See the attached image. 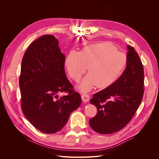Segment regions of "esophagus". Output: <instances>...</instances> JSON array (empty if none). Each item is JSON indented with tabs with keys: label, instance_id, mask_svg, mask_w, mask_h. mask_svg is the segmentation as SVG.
Returning <instances> with one entry per match:
<instances>
[{
	"label": "esophagus",
	"instance_id": "34e87169",
	"mask_svg": "<svg viewBox=\"0 0 159 159\" xmlns=\"http://www.w3.org/2000/svg\"><path fill=\"white\" fill-rule=\"evenodd\" d=\"M81 99L84 102L87 103L89 101V95L88 93H83L81 95Z\"/></svg>",
	"mask_w": 159,
	"mask_h": 159
}]
</instances>
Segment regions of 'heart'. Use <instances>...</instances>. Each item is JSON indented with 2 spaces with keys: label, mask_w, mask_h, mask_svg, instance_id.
Listing matches in <instances>:
<instances>
[{
  "label": "heart",
  "mask_w": 159,
  "mask_h": 159,
  "mask_svg": "<svg viewBox=\"0 0 159 159\" xmlns=\"http://www.w3.org/2000/svg\"><path fill=\"white\" fill-rule=\"evenodd\" d=\"M127 64L123 52L109 42L89 44L80 52L70 51L65 60V66L71 78L79 81L88 70L80 89L87 91L96 85L103 89L114 84L123 73Z\"/></svg>",
  "instance_id": "obj_1"
}]
</instances>
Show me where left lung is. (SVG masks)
<instances>
[{
    "instance_id": "obj_1",
    "label": "left lung",
    "mask_w": 159,
    "mask_h": 159,
    "mask_svg": "<svg viewBox=\"0 0 159 159\" xmlns=\"http://www.w3.org/2000/svg\"><path fill=\"white\" fill-rule=\"evenodd\" d=\"M127 67L114 84L93 95L90 103L98 113L90 127L100 134L117 132L125 127L140 106L144 93V68L133 47L127 46Z\"/></svg>"
}]
</instances>
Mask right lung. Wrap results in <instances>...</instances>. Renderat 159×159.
Here are the masks:
<instances>
[{"mask_svg": "<svg viewBox=\"0 0 159 159\" xmlns=\"http://www.w3.org/2000/svg\"><path fill=\"white\" fill-rule=\"evenodd\" d=\"M66 57L54 36H40L28 46L22 60L19 86L25 116L41 132L55 133L81 105L78 92L66 78ZM67 94L58 97L59 93Z\"/></svg>", "mask_w": 159, "mask_h": 159, "instance_id": "add662e5", "label": "right lung"}]
</instances>
